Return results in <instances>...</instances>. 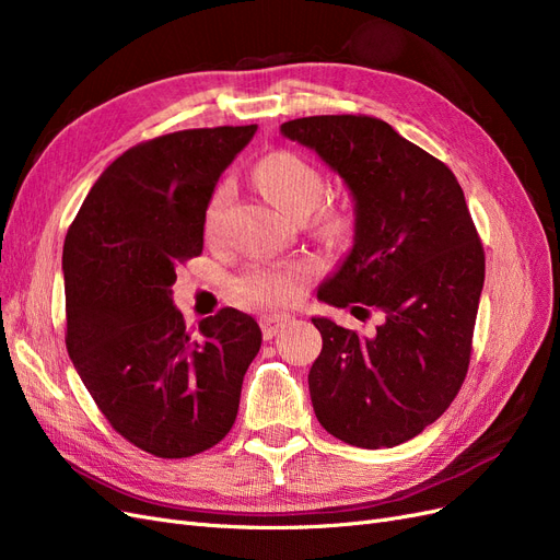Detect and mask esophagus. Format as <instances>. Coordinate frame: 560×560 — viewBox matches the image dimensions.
Masks as SVG:
<instances>
[{
	"instance_id": "esophagus-1",
	"label": "esophagus",
	"mask_w": 560,
	"mask_h": 560,
	"mask_svg": "<svg viewBox=\"0 0 560 560\" xmlns=\"http://www.w3.org/2000/svg\"><path fill=\"white\" fill-rule=\"evenodd\" d=\"M290 317L287 315H266V317H261L259 319V325H261V334H264V338L268 341V338H273L278 331H282L287 325H290Z\"/></svg>"
}]
</instances>
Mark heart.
<instances>
[{
    "instance_id": "obj_1",
    "label": "heart",
    "mask_w": 560,
    "mask_h": 560,
    "mask_svg": "<svg viewBox=\"0 0 560 560\" xmlns=\"http://www.w3.org/2000/svg\"><path fill=\"white\" fill-rule=\"evenodd\" d=\"M254 179L261 186V191L276 202L280 210L292 217H306L317 208V202L325 196V179L319 171L294 151H273L264 156L254 167ZM231 191L226 184H219L208 200L206 210V231L212 233L219 219L229 206ZM354 217L346 206H322L311 229L327 241H343L352 233ZM315 276V266L311 261H284L273 266H254L243 276L233 280L231 290L243 306H264L278 308L287 306L301 296L303 287Z\"/></svg>"
}]
</instances>
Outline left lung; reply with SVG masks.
<instances>
[{
    "instance_id": "left-lung-1",
    "label": "left lung",
    "mask_w": 560,
    "mask_h": 560,
    "mask_svg": "<svg viewBox=\"0 0 560 560\" xmlns=\"http://www.w3.org/2000/svg\"><path fill=\"white\" fill-rule=\"evenodd\" d=\"M280 130L315 149L354 198V245L317 299L360 319L383 315L369 338L313 319L315 416L350 446L393 448L432 425L465 383L486 273L477 226L451 167L376 116H303Z\"/></svg>"
}]
</instances>
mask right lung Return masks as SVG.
Wrapping results in <instances>:
<instances>
[{
  "label": "right lung",
  "mask_w": 560,
  "mask_h": 560,
  "mask_svg": "<svg viewBox=\"0 0 560 560\" xmlns=\"http://www.w3.org/2000/svg\"><path fill=\"white\" fill-rule=\"evenodd\" d=\"M257 126L177 130L124 151L65 235V346L126 442L191 457L222 442L257 358L254 317L222 308L186 329L175 270L202 252L208 200Z\"/></svg>",
  "instance_id": "1"
}]
</instances>
